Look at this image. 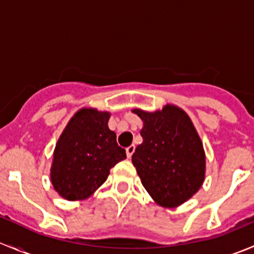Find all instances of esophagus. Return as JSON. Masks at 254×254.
Returning a JSON list of instances; mask_svg holds the SVG:
<instances>
[{"instance_id":"1","label":"esophagus","mask_w":254,"mask_h":254,"mask_svg":"<svg viewBox=\"0 0 254 254\" xmlns=\"http://www.w3.org/2000/svg\"><path fill=\"white\" fill-rule=\"evenodd\" d=\"M134 151H135V145H130L129 147H127V157H131L132 156V153H134Z\"/></svg>"}]
</instances>
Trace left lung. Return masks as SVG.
Instances as JSON below:
<instances>
[{
	"label": "left lung",
	"instance_id": "left-lung-1",
	"mask_svg": "<svg viewBox=\"0 0 254 254\" xmlns=\"http://www.w3.org/2000/svg\"><path fill=\"white\" fill-rule=\"evenodd\" d=\"M132 112L143 122L142 143L131 157L142 186L160 205H181L199 190L205 177L203 143L190 118L171 104L155 113Z\"/></svg>",
	"mask_w": 254,
	"mask_h": 254
}]
</instances>
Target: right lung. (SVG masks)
I'll return each mask as SVG.
<instances>
[{"instance_id":"right-lung-1","label":"right lung","mask_w":254,"mask_h":254,"mask_svg":"<svg viewBox=\"0 0 254 254\" xmlns=\"http://www.w3.org/2000/svg\"><path fill=\"white\" fill-rule=\"evenodd\" d=\"M111 114L83 108L73 115L54 151L51 183L67 200L88 198L106 182L109 171L127 158L108 127Z\"/></svg>"}]
</instances>
